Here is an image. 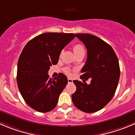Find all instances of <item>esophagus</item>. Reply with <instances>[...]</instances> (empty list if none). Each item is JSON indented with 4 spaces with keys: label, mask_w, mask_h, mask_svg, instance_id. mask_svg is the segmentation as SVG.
<instances>
[{
    "label": "esophagus",
    "mask_w": 135,
    "mask_h": 135,
    "mask_svg": "<svg viewBox=\"0 0 135 135\" xmlns=\"http://www.w3.org/2000/svg\"><path fill=\"white\" fill-rule=\"evenodd\" d=\"M68 81L69 83H73V79H71V78H68Z\"/></svg>",
    "instance_id": "1"
}]
</instances>
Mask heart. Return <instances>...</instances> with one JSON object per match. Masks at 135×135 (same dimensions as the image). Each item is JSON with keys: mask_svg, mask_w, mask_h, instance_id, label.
Returning a JSON list of instances; mask_svg holds the SVG:
<instances>
[{"mask_svg": "<svg viewBox=\"0 0 135 135\" xmlns=\"http://www.w3.org/2000/svg\"><path fill=\"white\" fill-rule=\"evenodd\" d=\"M73 50H74V52L75 53V54L84 51V48H83V46L81 44H76L74 45V47H73ZM66 73L68 74H70V70H66Z\"/></svg>", "mask_w": 135, "mask_h": 135, "instance_id": "obj_1", "label": "heart"}]
</instances>
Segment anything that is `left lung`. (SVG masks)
Returning a JSON list of instances; mask_svg holds the SVG:
<instances>
[{"label":"left lung","instance_id":"left-lung-1","mask_svg":"<svg viewBox=\"0 0 135 135\" xmlns=\"http://www.w3.org/2000/svg\"><path fill=\"white\" fill-rule=\"evenodd\" d=\"M85 46L88 58L81 69L83 82L74 80L76 91L73 103L83 112L94 113L103 108L115 95L120 77V68L116 54L109 44L89 34H75ZM91 79V83L85 82Z\"/></svg>","mask_w":135,"mask_h":135}]
</instances>
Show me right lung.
Returning <instances> with one entry per match:
<instances>
[{
  "label": "right lung",
  "instance_id": "obj_1",
  "mask_svg": "<svg viewBox=\"0 0 135 135\" xmlns=\"http://www.w3.org/2000/svg\"><path fill=\"white\" fill-rule=\"evenodd\" d=\"M75 37L73 33H44L24 46L18 62L16 79L20 94L33 109L46 113L56 107L68 78L60 74L51 79L47 71L51 65L57 64L63 48Z\"/></svg>",
  "mask_w": 135,
  "mask_h": 135
}]
</instances>
